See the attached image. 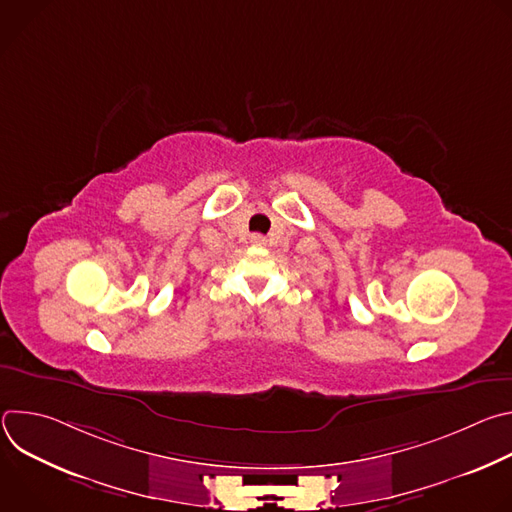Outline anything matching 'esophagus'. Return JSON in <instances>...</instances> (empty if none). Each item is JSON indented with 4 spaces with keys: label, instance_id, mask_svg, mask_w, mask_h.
I'll return each mask as SVG.
<instances>
[{
    "label": "esophagus",
    "instance_id": "1",
    "mask_svg": "<svg viewBox=\"0 0 512 512\" xmlns=\"http://www.w3.org/2000/svg\"><path fill=\"white\" fill-rule=\"evenodd\" d=\"M251 243L257 247H263L267 243V239L263 235H251Z\"/></svg>",
    "mask_w": 512,
    "mask_h": 512
}]
</instances>
